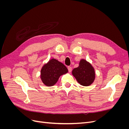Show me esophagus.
Returning a JSON list of instances; mask_svg holds the SVG:
<instances>
[{
	"label": "esophagus",
	"mask_w": 129,
	"mask_h": 129,
	"mask_svg": "<svg viewBox=\"0 0 129 129\" xmlns=\"http://www.w3.org/2000/svg\"><path fill=\"white\" fill-rule=\"evenodd\" d=\"M68 71L69 73H71L72 71V67H71V66H68Z\"/></svg>",
	"instance_id": "34e87169"
}]
</instances>
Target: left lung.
Instances as JSON below:
<instances>
[{
  "label": "left lung",
  "instance_id": "obj_1",
  "mask_svg": "<svg viewBox=\"0 0 129 129\" xmlns=\"http://www.w3.org/2000/svg\"><path fill=\"white\" fill-rule=\"evenodd\" d=\"M72 74L78 82L83 86L91 85L95 79L94 68L84 59L80 60L79 66L73 70Z\"/></svg>",
  "mask_w": 129,
  "mask_h": 129
}]
</instances>
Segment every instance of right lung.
<instances>
[{
    "mask_svg": "<svg viewBox=\"0 0 129 129\" xmlns=\"http://www.w3.org/2000/svg\"><path fill=\"white\" fill-rule=\"evenodd\" d=\"M68 72V69L63 63L55 58H52L42 67L40 78L45 85L48 87L53 86L60 76Z\"/></svg>",
    "mask_w": 129,
    "mask_h": 129,
    "instance_id": "obj_1",
    "label": "right lung"
}]
</instances>
